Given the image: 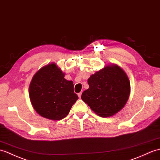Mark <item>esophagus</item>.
I'll return each instance as SVG.
<instances>
[{
    "label": "esophagus",
    "instance_id": "34e87169",
    "mask_svg": "<svg viewBox=\"0 0 160 160\" xmlns=\"http://www.w3.org/2000/svg\"><path fill=\"white\" fill-rule=\"evenodd\" d=\"M78 95L79 98H81V95H82V92H79V93H78Z\"/></svg>",
    "mask_w": 160,
    "mask_h": 160
}]
</instances>
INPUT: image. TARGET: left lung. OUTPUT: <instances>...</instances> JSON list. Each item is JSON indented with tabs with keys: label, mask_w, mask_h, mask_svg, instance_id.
I'll return each mask as SVG.
<instances>
[{
	"label": "left lung",
	"mask_w": 160,
	"mask_h": 160,
	"mask_svg": "<svg viewBox=\"0 0 160 160\" xmlns=\"http://www.w3.org/2000/svg\"><path fill=\"white\" fill-rule=\"evenodd\" d=\"M89 88L81 98L92 111L102 117H108L124 107L130 93V82L123 70L108 65L88 79Z\"/></svg>",
	"instance_id": "8db88e82"
}]
</instances>
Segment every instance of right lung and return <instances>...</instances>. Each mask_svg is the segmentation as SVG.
Returning <instances> with one entry per match:
<instances>
[{
    "label": "right lung",
    "instance_id": "add662e5",
    "mask_svg": "<svg viewBox=\"0 0 160 160\" xmlns=\"http://www.w3.org/2000/svg\"><path fill=\"white\" fill-rule=\"evenodd\" d=\"M64 77L65 73L55 63L43 67L33 76L29 87L30 99L36 112L43 117L62 119L78 99L73 91V82Z\"/></svg>",
    "mask_w": 160,
    "mask_h": 160
}]
</instances>
